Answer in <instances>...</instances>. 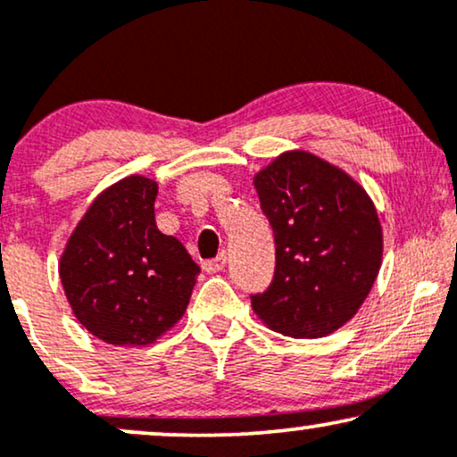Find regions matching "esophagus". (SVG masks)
<instances>
[{
	"label": "esophagus",
	"mask_w": 457,
	"mask_h": 457,
	"mask_svg": "<svg viewBox=\"0 0 457 457\" xmlns=\"http://www.w3.org/2000/svg\"><path fill=\"white\" fill-rule=\"evenodd\" d=\"M202 266H204V270H206V272H221L223 266H225V253H219L217 258L206 260Z\"/></svg>",
	"instance_id": "1"
}]
</instances>
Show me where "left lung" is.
Segmentation results:
<instances>
[{
  "mask_svg": "<svg viewBox=\"0 0 457 457\" xmlns=\"http://www.w3.org/2000/svg\"><path fill=\"white\" fill-rule=\"evenodd\" d=\"M275 232V279L251 307L264 327L327 337L356 316L382 264L374 202L348 171L307 150H286L253 176Z\"/></svg>",
  "mask_w": 457,
  "mask_h": 457,
  "instance_id": "8db88e82",
  "label": "left lung"
}]
</instances>
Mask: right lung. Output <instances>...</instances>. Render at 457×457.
<instances>
[{
	"mask_svg": "<svg viewBox=\"0 0 457 457\" xmlns=\"http://www.w3.org/2000/svg\"><path fill=\"white\" fill-rule=\"evenodd\" d=\"M159 182L133 174L94 197L68 236L60 279L72 313L104 344H154L185 316L199 266L156 228Z\"/></svg>",
	"mask_w": 457,
	"mask_h": 457,
	"instance_id": "right-lung-1",
	"label": "right lung"
}]
</instances>
